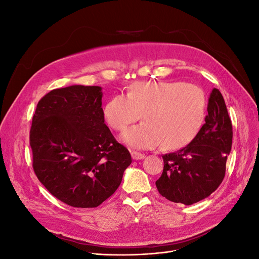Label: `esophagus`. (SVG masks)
Wrapping results in <instances>:
<instances>
[{
  "label": "esophagus",
  "instance_id": "1",
  "mask_svg": "<svg viewBox=\"0 0 259 259\" xmlns=\"http://www.w3.org/2000/svg\"><path fill=\"white\" fill-rule=\"evenodd\" d=\"M131 154H132V158L134 159V160H142V159L145 158V154L144 153H140V152L135 151V150H132Z\"/></svg>",
  "mask_w": 259,
  "mask_h": 259
}]
</instances>
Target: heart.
I'll return each instance as SVG.
<instances>
[{
    "mask_svg": "<svg viewBox=\"0 0 259 259\" xmlns=\"http://www.w3.org/2000/svg\"><path fill=\"white\" fill-rule=\"evenodd\" d=\"M206 111L205 93L199 86L177 81H143L133 84L126 96L115 95L104 108L109 126L123 132L127 145L149 149L162 144L176 150L189 144L197 135Z\"/></svg>",
    "mask_w": 259,
    "mask_h": 259,
    "instance_id": "heart-1",
    "label": "heart"
}]
</instances>
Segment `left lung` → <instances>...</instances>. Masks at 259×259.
Returning a JSON list of instances; mask_svg holds the SVG:
<instances>
[{
  "mask_svg": "<svg viewBox=\"0 0 259 259\" xmlns=\"http://www.w3.org/2000/svg\"><path fill=\"white\" fill-rule=\"evenodd\" d=\"M207 113L189 145L162 156L163 173L155 186L171 202L194 204L207 198L224 180L232 145V123L217 89L210 93Z\"/></svg>",
  "mask_w": 259,
  "mask_h": 259,
  "instance_id": "obj_1",
  "label": "left lung"
}]
</instances>
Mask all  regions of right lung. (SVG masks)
<instances>
[{
	"instance_id": "right-lung-1",
	"label": "right lung",
	"mask_w": 259,
	"mask_h": 259,
	"mask_svg": "<svg viewBox=\"0 0 259 259\" xmlns=\"http://www.w3.org/2000/svg\"><path fill=\"white\" fill-rule=\"evenodd\" d=\"M101 88L53 90L36 106L30 128L33 170L55 198L96 207L119 188L130 151L105 124Z\"/></svg>"
}]
</instances>
